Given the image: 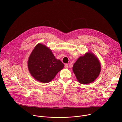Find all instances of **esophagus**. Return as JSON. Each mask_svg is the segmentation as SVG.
I'll return each instance as SVG.
<instances>
[{
    "label": "esophagus",
    "mask_w": 122,
    "mask_h": 122,
    "mask_svg": "<svg viewBox=\"0 0 122 122\" xmlns=\"http://www.w3.org/2000/svg\"><path fill=\"white\" fill-rule=\"evenodd\" d=\"M65 67L66 68H67L68 67V64H66L65 65Z\"/></svg>",
    "instance_id": "34e87169"
}]
</instances>
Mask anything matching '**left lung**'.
Returning a JSON list of instances; mask_svg holds the SVG:
<instances>
[{
	"mask_svg": "<svg viewBox=\"0 0 122 122\" xmlns=\"http://www.w3.org/2000/svg\"><path fill=\"white\" fill-rule=\"evenodd\" d=\"M72 69L79 83L88 84L95 81L99 76L101 64L95 54L89 51L77 59Z\"/></svg>",
	"mask_w": 122,
	"mask_h": 122,
	"instance_id": "obj_1",
	"label": "left lung"
}]
</instances>
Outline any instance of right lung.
<instances>
[{
    "label": "right lung",
    "instance_id": "1",
    "mask_svg": "<svg viewBox=\"0 0 122 122\" xmlns=\"http://www.w3.org/2000/svg\"><path fill=\"white\" fill-rule=\"evenodd\" d=\"M27 65L31 75L43 83L51 81L64 67V64L56 58L51 50L41 43H38L33 50Z\"/></svg>",
    "mask_w": 122,
    "mask_h": 122
}]
</instances>
